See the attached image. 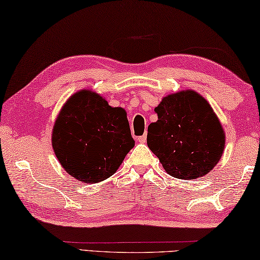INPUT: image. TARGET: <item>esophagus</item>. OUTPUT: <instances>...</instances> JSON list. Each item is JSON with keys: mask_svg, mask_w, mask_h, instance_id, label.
<instances>
[{"mask_svg": "<svg viewBox=\"0 0 260 260\" xmlns=\"http://www.w3.org/2000/svg\"><path fill=\"white\" fill-rule=\"evenodd\" d=\"M146 139H147V136H146V135L139 136V137H138V142H139V143H146Z\"/></svg>", "mask_w": 260, "mask_h": 260, "instance_id": "esophagus-1", "label": "esophagus"}]
</instances>
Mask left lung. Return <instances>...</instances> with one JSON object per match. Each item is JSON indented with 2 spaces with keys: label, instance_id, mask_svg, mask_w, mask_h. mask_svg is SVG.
Instances as JSON below:
<instances>
[{
  "label": "left lung",
  "instance_id": "left-lung-1",
  "mask_svg": "<svg viewBox=\"0 0 260 260\" xmlns=\"http://www.w3.org/2000/svg\"><path fill=\"white\" fill-rule=\"evenodd\" d=\"M158 121L147 127V146L170 176L194 180L219 162L224 150V131L206 99L192 90L165 96Z\"/></svg>",
  "mask_w": 260,
  "mask_h": 260
}]
</instances>
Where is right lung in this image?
Segmentation results:
<instances>
[{"label":"right lung","mask_w":260,"mask_h":260,"mask_svg":"<svg viewBox=\"0 0 260 260\" xmlns=\"http://www.w3.org/2000/svg\"><path fill=\"white\" fill-rule=\"evenodd\" d=\"M52 145L69 175L93 184L115 174L135 140L124 109L112 107L95 92L82 90L68 99L57 115Z\"/></svg>","instance_id":"right-lung-1"}]
</instances>
